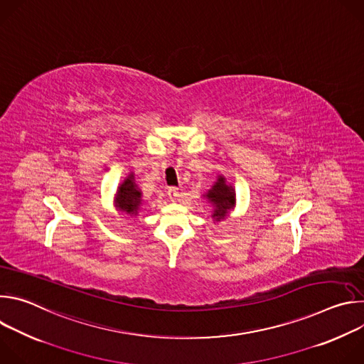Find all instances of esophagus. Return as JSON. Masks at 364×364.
I'll return each instance as SVG.
<instances>
[{
    "instance_id": "obj_1",
    "label": "esophagus",
    "mask_w": 364,
    "mask_h": 364,
    "mask_svg": "<svg viewBox=\"0 0 364 364\" xmlns=\"http://www.w3.org/2000/svg\"><path fill=\"white\" fill-rule=\"evenodd\" d=\"M167 194H168V198H170L171 201H177V200H178V197L181 196V193H180V188H176V187H171V188H168Z\"/></svg>"
}]
</instances>
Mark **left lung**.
Returning <instances> with one entry per match:
<instances>
[{"instance_id":"obj_1","label":"left lung","mask_w":364,"mask_h":364,"mask_svg":"<svg viewBox=\"0 0 364 364\" xmlns=\"http://www.w3.org/2000/svg\"><path fill=\"white\" fill-rule=\"evenodd\" d=\"M203 197L212 205V219L213 223H220L226 220L230 212L236 205V193L230 183L226 181V177L219 174L218 180L207 190Z\"/></svg>"}]
</instances>
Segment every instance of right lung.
Here are the masks:
<instances>
[{"label":"right lung","instance_id":"1","mask_svg":"<svg viewBox=\"0 0 364 364\" xmlns=\"http://www.w3.org/2000/svg\"><path fill=\"white\" fill-rule=\"evenodd\" d=\"M142 204V193L138 184L135 183V174L129 173L118 186L117 194L114 197L115 209L122 215L136 218L141 213Z\"/></svg>","mask_w":364,"mask_h":364}]
</instances>
